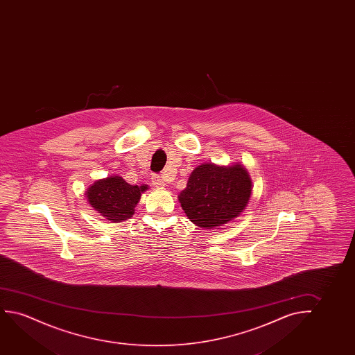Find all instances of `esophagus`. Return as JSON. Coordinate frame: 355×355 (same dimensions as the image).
<instances>
[{
    "instance_id": "obj_1",
    "label": "esophagus",
    "mask_w": 355,
    "mask_h": 355,
    "mask_svg": "<svg viewBox=\"0 0 355 355\" xmlns=\"http://www.w3.org/2000/svg\"><path fill=\"white\" fill-rule=\"evenodd\" d=\"M151 182H153V184L155 185V187H164L165 185L164 180L159 175H153L151 177Z\"/></svg>"
}]
</instances>
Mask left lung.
I'll return each mask as SVG.
<instances>
[{"mask_svg":"<svg viewBox=\"0 0 355 355\" xmlns=\"http://www.w3.org/2000/svg\"><path fill=\"white\" fill-rule=\"evenodd\" d=\"M251 193L252 182L243 165L202 164L191 172L178 200L195 225L214 229L240 216Z\"/></svg>","mask_w":355,"mask_h":355,"instance_id":"8db88e82","label":"left lung"}]
</instances>
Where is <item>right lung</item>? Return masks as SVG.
Wrapping results in <instances>:
<instances>
[{
    "label": "right lung",
    "mask_w": 355,
    "mask_h": 355,
    "mask_svg": "<svg viewBox=\"0 0 355 355\" xmlns=\"http://www.w3.org/2000/svg\"><path fill=\"white\" fill-rule=\"evenodd\" d=\"M146 190H148V185L128 184L120 175H110L96 180L88 188L86 196L98 214L110 222L119 223L131 218L141 193Z\"/></svg>",
    "instance_id": "right-lung-1"
}]
</instances>
